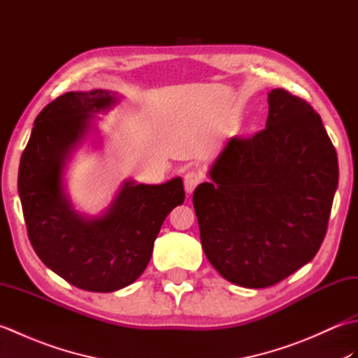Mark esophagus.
<instances>
[{
	"label": "esophagus",
	"instance_id": "34e87169",
	"mask_svg": "<svg viewBox=\"0 0 358 358\" xmlns=\"http://www.w3.org/2000/svg\"><path fill=\"white\" fill-rule=\"evenodd\" d=\"M201 180H203V175L200 172L189 171L185 175V189H186V192L192 194L195 191V187L201 183Z\"/></svg>",
	"mask_w": 358,
	"mask_h": 358
}]
</instances>
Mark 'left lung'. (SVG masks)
I'll return each instance as SVG.
<instances>
[{
	"label": "left lung",
	"instance_id": "obj_1",
	"mask_svg": "<svg viewBox=\"0 0 358 358\" xmlns=\"http://www.w3.org/2000/svg\"><path fill=\"white\" fill-rule=\"evenodd\" d=\"M192 201L203 250L222 275L268 287L309 263L328 231L337 152L306 100L272 89L263 131L232 136Z\"/></svg>",
	"mask_w": 358,
	"mask_h": 358
}]
</instances>
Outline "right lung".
I'll list each match as a JSON object with an SVG mask.
<instances>
[{"label":"right lung","mask_w":358,"mask_h":358,"mask_svg":"<svg viewBox=\"0 0 358 358\" xmlns=\"http://www.w3.org/2000/svg\"><path fill=\"white\" fill-rule=\"evenodd\" d=\"M113 103L106 90L67 92L38 113L18 171L27 235L41 262L75 287L112 292L138 278L167 214L185 201L181 178L163 185L124 183L113 206L85 220L62 186L64 158L85 135L90 113Z\"/></svg>","instance_id":"add662e5"}]
</instances>
